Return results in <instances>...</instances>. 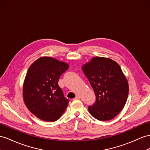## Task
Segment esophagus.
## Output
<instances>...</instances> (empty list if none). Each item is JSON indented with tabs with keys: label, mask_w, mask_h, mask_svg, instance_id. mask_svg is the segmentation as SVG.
<instances>
[{
	"label": "esophagus",
	"mask_w": 150,
	"mask_h": 150,
	"mask_svg": "<svg viewBox=\"0 0 150 150\" xmlns=\"http://www.w3.org/2000/svg\"><path fill=\"white\" fill-rule=\"evenodd\" d=\"M80 96H79V95H76L75 99H80Z\"/></svg>",
	"instance_id": "obj_1"
}]
</instances>
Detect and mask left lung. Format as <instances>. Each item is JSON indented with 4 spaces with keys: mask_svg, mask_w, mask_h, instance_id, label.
<instances>
[{
    "mask_svg": "<svg viewBox=\"0 0 150 150\" xmlns=\"http://www.w3.org/2000/svg\"><path fill=\"white\" fill-rule=\"evenodd\" d=\"M82 70L93 88L96 101L88 107L92 116L101 121L110 120L125 106L129 94L127 80L115 61L95 57L83 65Z\"/></svg>",
    "mask_w": 150,
    "mask_h": 150,
    "instance_id": "obj_1",
    "label": "left lung"
}]
</instances>
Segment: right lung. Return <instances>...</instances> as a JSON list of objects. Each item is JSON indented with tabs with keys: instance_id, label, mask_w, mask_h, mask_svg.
<instances>
[{
	"instance_id": "right-lung-1",
	"label": "right lung",
	"mask_w": 150,
	"mask_h": 150,
	"mask_svg": "<svg viewBox=\"0 0 150 150\" xmlns=\"http://www.w3.org/2000/svg\"><path fill=\"white\" fill-rule=\"evenodd\" d=\"M68 64L50 57L38 59L30 67L23 84V98L28 109L44 121L54 122L64 112L69 99L58 85Z\"/></svg>"
}]
</instances>
